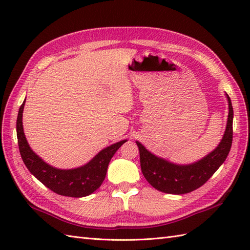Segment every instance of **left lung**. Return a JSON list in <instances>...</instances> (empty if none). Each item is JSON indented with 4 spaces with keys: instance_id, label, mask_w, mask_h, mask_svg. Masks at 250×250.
<instances>
[{
    "instance_id": "obj_1",
    "label": "left lung",
    "mask_w": 250,
    "mask_h": 250,
    "mask_svg": "<svg viewBox=\"0 0 250 250\" xmlns=\"http://www.w3.org/2000/svg\"><path fill=\"white\" fill-rule=\"evenodd\" d=\"M227 128L219 145L200 161L187 166H179L152 155L140 142L141 168L146 180L153 188L171 194H185L200 188L219 168L229 155L233 139V107L229 95Z\"/></svg>"
}]
</instances>
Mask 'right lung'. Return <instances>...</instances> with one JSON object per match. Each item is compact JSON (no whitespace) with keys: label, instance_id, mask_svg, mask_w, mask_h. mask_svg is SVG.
Here are the masks:
<instances>
[{"label":"right lung","instance_id":"right-lung-1","mask_svg":"<svg viewBox=\"0 0 250 250\" xmlns=\"http://www.w3.org/2000/svg\"><path fill=\"white\" fill-rule=\"evenodd\" d=\"M25 101L20 106L17 117V139L21 158L31 174L54 192L72 198H83L94 192L105 179L110 159L126 141H121L101 150L84 166L60 169L44 162L31 149L23 133L22 113Z\"/></svg>","mask_w":250,"mask_h":250}]
</instances>
